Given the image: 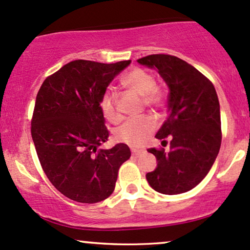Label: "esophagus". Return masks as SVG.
Here are the masks:
<instances>
[{
  "label": "esophagus",
  "instance_id": "34e87169",
  "mask_svg": "<svg viewBox=\"0 0 250 250\" xmlns=\"http://www.w3.org/2000/svg\"><path fill=\"white\" fill-rule=\"evenodd\" d=\"M131 152H133V156H140L141 154H143L144 152V150L143 149H133L131 150Z\"/></svg>",
  "mask_w": 250,
  "mask_h": 250
}]
</instances>
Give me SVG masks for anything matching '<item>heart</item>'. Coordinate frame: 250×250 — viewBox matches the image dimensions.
<instances>
[{
  "mask_svg": "<svg viewBox=\"0 0 250 250\" xmlns=\"http://www.w3.org/2000/svg\"><path fill=\"white\" fill-rule=\"evenodd\" d=\"M123 83L127 88L142 95V102L146 107L158 110L167 102V92L156 85L155 77L142 67H134L123 78ZM100 109L104 119L110 123H117L121 120V114L116 107V96L107 91L100 99ZM155 120L149 115L130 117L114 131V137L119 142L129 146H141L149 135L155 130Z\"/></svg>",
  "mask_w": 250,
  "mask_h": 250,
  "instance_id": "b5f03b06",
  "label": "heart"
}]
</instances>
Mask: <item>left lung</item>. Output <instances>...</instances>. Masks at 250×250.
<instances>
[{
	"mask_svg": "<svg viewBox=\"0 0 250 250\" xmlns=\"http://www.w3.org/2000/svg\"><path fill=\"white\" fill-rule=\"evenodd\" d=\"M137 62L155 67L170 91L169 114L156 134L162 143L170 138V150L148 149L158 163L146 180L159 193H184L205 178L220 150L218 95L211 80L178 57L150 55Z\"/></svg>",
	"mask_w": 250,
	"mask_h": 250,
	"instance_id": "1",
	"label": "left lung"
}]
</instances>
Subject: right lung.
I'll return each instance as SVG.
<instances>
[{
	"mask_svg": "<svg viewBox=\"0 0 250 250\" xmlns=\"http://www.w3.org/2000/svg\"><path fill=\"white\" fill-rule=\"evenodd\" d=\"M130 64L73 60L44 80L36 96L31 136L42 169L60 193L94 204L113 193L127 144L99 149L108 141L100 99L114 77Z\"/></svg>",
	"mask_w": 250,
	"mask_h": 250,
	"instance_id": "add662e5",
	"label": "right lung"
}]
</instances>
